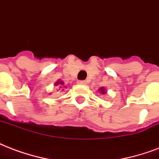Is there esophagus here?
Wrapping results in <instances>:
<instances>
[{"instance_id": "34e87169", "label": "esophagus", "mask_w": 159, "mask_h": 159, "mask_svg": "<svg viewBox=\"0 0 159 159\" xmlns=\"http://www.w3.org/2000/svg\"><path fill=\"white\" fill-rule=\"evenodd\" d=\"M78 84H85L86 82L84 80H79Z\"/></svg>"}]
</instances>
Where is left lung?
Masks as SVG:
<instances>
[{
	"label": "left lung",
	"mask_w": 159,
	"mask_h": 159,
	"mask_svg": "<svg viewBox=\"0 0 159 159\" xmlns=\"http://www.w3.org/2000/svg\"><path fill=\"white\" fill-rule=\"evenodd\" d=\"M99 91H101V93H103V94H104V93H105V90H104V88H100V89H99Z\"/></svg>",
	"instance_id": "obj_1"
}]
</instances>
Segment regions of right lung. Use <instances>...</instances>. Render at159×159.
<instances>
[{
  "label": "right lung",
  "mask_w": 159,
  "mask_h": 159,
  "mask_svg": "<svg viewBox=\"0 0 159 159\" xmlns=\"http://www.w3.org/2000/svg\"><path fill=\"white\" fill-rule=\"evenodd\" d=\"M59 84H60V85L59 86V87H60V88H61V87H62V86H61V85H63L64 84H63L62 81H59V82H57V83L55 84L56 85H58ZM60 89H59V90H60Z\"/></svg>",
  "instance_id": "obj_1"
}]
</instances>
